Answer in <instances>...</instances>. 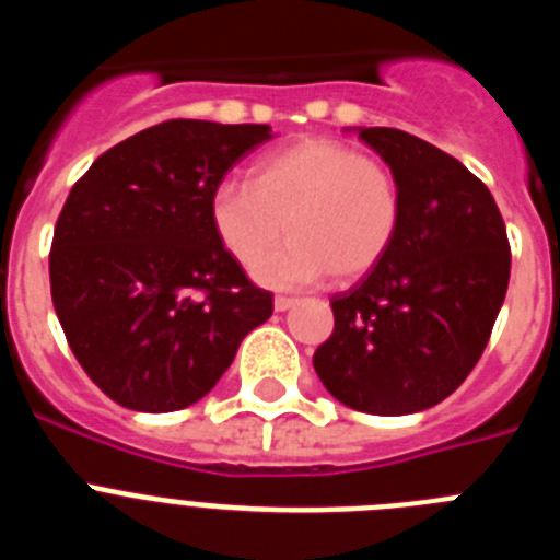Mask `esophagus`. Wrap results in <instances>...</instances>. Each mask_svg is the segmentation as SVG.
I'll return each mask as SVG.
<instances>
[{
  "label": "esophagus",
  "instance_id": "34e87169",
  "mask_svg": "<svg viewBox=\"0 0 560 560\" xmlns=\"http://www.w3.org/2000/svg\"><path fill=\"white\" fill-rule=\"evenodd\" d=\"M294 303H296L294 296H275V311H280V314H283V311H289Z\"/></svg>",
  "mask_w": 560,
  "mask_h": 560
}]
</instances>
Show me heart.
<instances>
[{"label": "heart", "instance_id": "b5f03b06", "mask_svg": "<svg viewBox=\"0 0 560 560\" xmlns=\"http://www.w3.org/2000/svg\"><path fill=\"white\" fill-rule=\"evenodd\" d=\"M404 199L389 165L339 140H303L255 162L249 182H221L210 192V224L226 255L255 266L257 283L300 289L334 271L336 280L368 275L387 255Z\"/></svg>", "mask_w": 560, "mask_h": 560}]
</instances>
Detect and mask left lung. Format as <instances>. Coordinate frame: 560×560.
<instances>
[{
    "instance_id": "1",
    "label": "left lung",
    "mask_w": 560,
    "mask_h": 560,
    "mask_svg": "<svg viewBox=\"0 0 560 560\" xmlns=\"http://www.w3.org/2000/svg\"><path fill=\"white\" fill-rule=\"evenodd\" d=\"M359 131L395 173L400 226L381 264L330 300L334 334L314 370L368 415L434 407L471 373L511 280V244L491 190L463 162L398 128Z\"/></svg>"
}]
</instances>
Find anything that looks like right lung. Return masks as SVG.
<instances>
[{
  "instance_id": "right-lung-1",
  "label": "right lung",
  "mask_w": 560,
  "mask_h": 560,
  "mask_svg": "<svg viewBox=\"0 0 560 560\" xmlns=\"http://www.w3.org/2000/svg\"><path fill=\"white\" fill-rule=\"evenodd\" d=\"M271 137L260 122L167 120L108 148L69 192L49 252L52 305L81 368L120 407L201 400L275 311L210 224V192Z\"/></svg>"
}]
</instances>
